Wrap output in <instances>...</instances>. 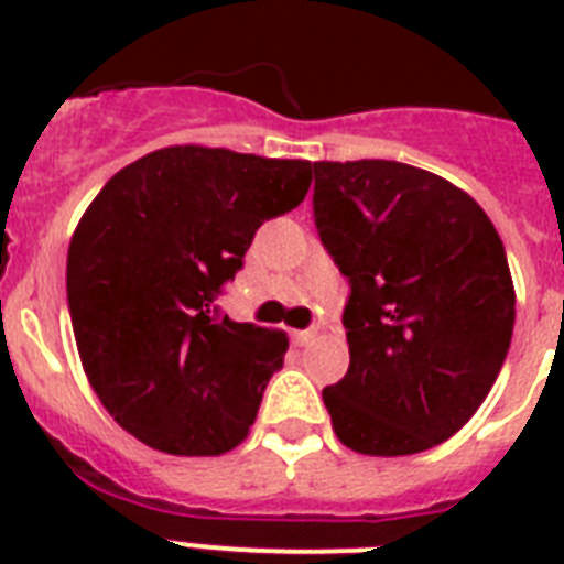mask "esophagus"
Masks as SVG:
<instances>
[{"label": "esophagus", "mask_w": 564, "mask_h": 564, "mask_svg": "<svg viewBox=\"0 0 564 564\" xmlns=\"http://www.w3.org/2000/svg\"><path fill=\"white\" fill-rule=\"evenodd\" d=\"M292 339H295V345H310L313 339H316V330H313V327H310V330H295Z\"/></svg>", "instance_id": "1"}]
</instances>
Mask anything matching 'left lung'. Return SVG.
<instances>
[{
    "label": "left lung",
    "instance_id": "1",
    "mask_svg": "<svg viewBox=\"0 0 564 564\" xmlns=\"http://www.w3.org/2000/svg\"><path fill=\"white\" fill-rule=\"evenodd\" d=\"M318 237L351 283V366L322 398L345 447L406 456L445 442L500 375L516 286L465 189L398 161H318Z\"/></svg>",
    "mask_w": 564,
    "mask_h": 564
}]
</instances>
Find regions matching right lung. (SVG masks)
<instances>
[{
  "mask_svg": "<svg viewBox=\"0 0 564 564\" xmlns=\"http://www.w3.org/2000/svg\"><path fill=\"white\" fill-rule=\"evenodd\" d=\"M310 161L170 145L128 163L84 210L66 301L84 375L143 445L219 456L254 424L283 330L219 316L257 228L304 202Z\"/></svg>",
  "mask_w": 564,
  "mask_h": 564,
  "instance_id": "right-lung-1",
  "label": "right lung"
}]
</instances>
